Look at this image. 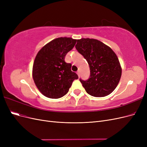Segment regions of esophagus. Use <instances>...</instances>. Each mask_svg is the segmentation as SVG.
I'll list each match as a JSON object with an SVG mask.
<instances>
[{
	"label": "esophagus",
	"mask_w": 147,
	"mask_h": 147,
	"mask_svg": "<svg viewBox=\"0 0 147 147\" xmlns=\"http://www.w3.org/2000/svg\"><path fill=\"white\" fill-rule=\"evenodd\" d=\"M77 75H78V76L80 77V72H79V71H78V72H77Z\"/></svg>",
	"instance_id": "1"
}]
</instances>
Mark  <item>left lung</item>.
Segmentation results:
<instances>
[{
	"mask_svg": "<svg viewBox=\"0 0 147 147\" xmlns=\"http://www.w3.org/2000/svg\"><path fill=\"white\" fill-rule=\"evenodd\" d=\"M75 48L90 66V78L86 80L80 78L86 92L99 97L109 95L121 76V67L116 54L109 47L93 38L77 40Z\"/></svg>",
	"mask_w": 147,
	"mask_h": 147,
	"instance_id": "1",
	"label": "left lung"
}]
</instances>
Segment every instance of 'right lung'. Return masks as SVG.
Here are the masks:
<instances>
[{
  "label": "right lung",
  "instance_id": "obj_1",
  "mask_svg": "<svg viewBox=\"0 0 147 147\" xmlns=\"http://www.w3.org/2000/svg\"><path fill=\"white\" fill-rule=\"evenodd\" d=\"M77 40L60 37L53 40L40 50L35 57L32 76L35 85L45 96L58 99L68 92L74 80L78 78L71 70L72 64L65 56L72 50Z\"/></svg>",
  "mask_w": 147,
  "mask_h": 147
}]
</instances>
